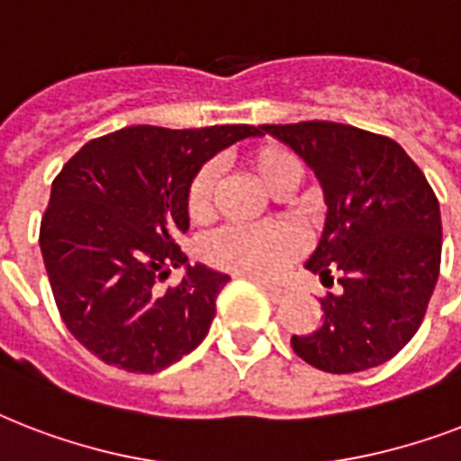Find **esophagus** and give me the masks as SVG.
Returning a JSON list of instances; mask_svg holds the SVG:
<instances>
[{"label":"esophagus","mask_w":461,"mask_h":461,"mask_svg":"<svg viewBox=\"0 0 461 461\" xmlns=\"http://www.w3.org/2000/svg\"><path fill=\"white\" fill-rule=\"evenodd\" d=\"M260 287H263V292H266V294L270 296V299H273L275 303L282 302V299L287 296V289H282L280 285H273V282H263V280H260Z\"/></svg>","instance_id":"esophagus-1"}]
</instances>
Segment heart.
I'll return each instance as SVG.
<instances>
[{"label":"heart","instance_id":"1","mask_svg":"<svg viewBox=\"0 0 461 461\" xmlns=\"http://www.w3.org/2000/svg\"><path fill=\"white\" fill-rule=\"evenodd\" d=\"M249 165L270 191L296 184L303 176L302 162L282 146H263L249 155ZM217 188V169L203 165L186 186V212L203 222L212 212ZM302 246V239L289 224H258V227H224L205 241V258L217 267L249 277H273Z\"/></svg>","mask_w":461,"mask_h":461}]
</instances>
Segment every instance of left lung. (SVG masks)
Here are the masks:
<instances>
[{"mask_svg":"<svg viewBox=\"0 0 461 461\" xmlns=\"http://www.w3.org/2000/svg\"><path fill=\"white\" fill-rule=\"evenodd\" d=\"M321 179L328 220L306 267L339 292L292 349L325 373L390 361L421 325L440 273L443 224L433 188L400 143L337 122L263 124Z\"/></svg>","mask_w":461,"mask_h":461,"instance_id":"8db88e82","label":"left lung"}]
</instances>
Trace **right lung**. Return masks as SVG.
<instances>
[{
	"label": "right lung",
	"instance_id": "right-lung-1",
	"mask_svg": "<svg viewBox=\"0 0 461 461\" xmlns=\"http://www.w3.org/2000/svg\"><path fill=\"white\" fill-rule=\"evenodd\" d=\"M258 129L126 126L61 167L40 222V251L68 332L107 366L158 373L205 339L230 277L188 266L186 186L222 148ZM179 285L159 290L172 267Z\"/></svg>",
	"mask_w": 461,
	"mask_h": 461
}]
</instances>
